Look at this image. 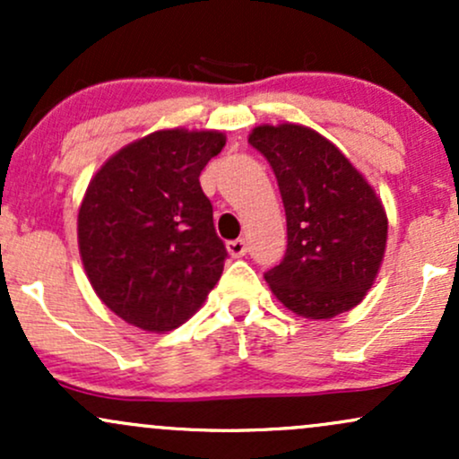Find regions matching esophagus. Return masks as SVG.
Segmentation results:
<instances>
[{
    "mask_svg": "<svg viewBox=\"0 0 459 459\" xmlns=\"http://www.w3.org/2000/svg\"><path fill=\"white\" fill-rule=\"evenodd\" d=\"M226 250H229L230 256H235V259H239V256H244L247 252V244L246 239H235V241H229L226 244Z\"/></svg>",
    "mask_w": 459,
    "mask_h": 459,
    "instance_id": "obj_1",
    "label": "esophagus"
}]
</instances>
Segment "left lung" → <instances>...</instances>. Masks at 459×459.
Instances as JSON below:
<instances>
[{"label": "left lung", "mask_w": 459, "mask_h": 459, "mask_svg": "<svg viewBox=\"0 0 459 459\" xmlns=\"http://www.w3.org/2000/svg\"><path fill=\"white\" fill-rule=\"evenodd\" d=\"M247 142L270 161L287 215V252L265 273L291 313L332 319L362 302L384 261L388 218L360 170L315 129L259 125Z\"/></svg>", "instance_id": "obj_1"}]
</instances>
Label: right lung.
<instances>
[{
	"label": "right lung",
	"instance_id": "1",
	"mask_svg": "<svg viewBox=\"0 0 459 459\" xmlns=\"http://www.w3.org/2000/svg\"><path fill=\"white\" fill-rule=\"evenodd\" d=\"M224 144L213 129L152 131L114 152L88 183L79 256L99 299L135 328H178L222 276L226 247L198 177Z\"/></svg>",
	"mask_w": 459,
	"mask_h": 459
}]
</instances>
